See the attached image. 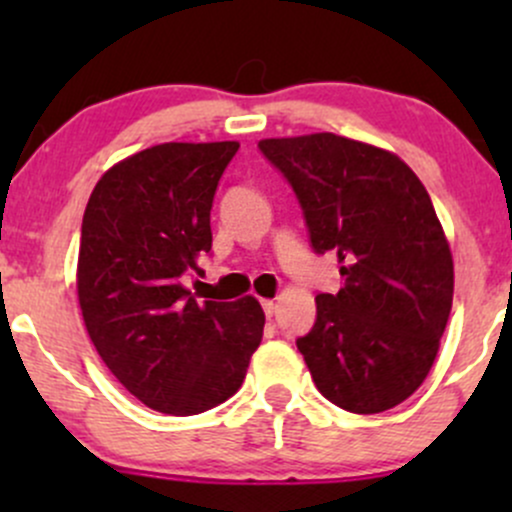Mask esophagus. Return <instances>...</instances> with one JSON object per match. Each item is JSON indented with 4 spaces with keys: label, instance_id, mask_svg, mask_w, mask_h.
<instances>
[{
    "label": "esophagus",
    "instance_id": "esophagus-1",
    "mask_svg": "<svg viewBox=\"0 0 512 512\" xmlns=\"http://www.w3.org/2000/svg\"><path fill=\"white\" fill-rule=\"evenodd\" d=\"M262 308H264V315L272 317L276 313V303L274 301H262Z\"/></svg>",
    "mask_w": 512,
    "mask_h": 512
}]
</instances>
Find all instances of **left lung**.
Here are the masks:
<instances>
[{"label": "left lung", "instance_id": "obj_1", "mask_svg": "<svg viewBox=\"0 0 512 512\" xmlns=\"http://www.w3.org/2000/svg\"><path fill=\"white\" fill-rule=\"evenodd\" d=\"M342 289L296 339L317 390L354 414L397 407L426 380L452 308V255L426 187L390 151L332 132L262 139Z\"/></svg>", "mask_w": 512, "mask_h": 512}]
</instances>
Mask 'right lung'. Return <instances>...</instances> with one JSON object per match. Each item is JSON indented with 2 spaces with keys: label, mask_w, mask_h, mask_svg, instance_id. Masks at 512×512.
I'll return each instance as SVG.
<instances>
[{
  "label": "right lung",
  "mask_w": 512,
  "mask_h": 512,
  "mask_svg": "<svg viewBox=\"0 0 512 512\" xmlns=\"http://www.w3.org/2000/svg\"><path fill=\"white\" fill-rule=\"evenodd\" d=\"M238 142L158 144L93 187L81 223L79 291L103 363L146 407L202 414L243 385L262 342L252 296L199 301L182 286L211 250V204Z\"/></svg>",
  "instance_id": "obj_1"
}]
</instances>
